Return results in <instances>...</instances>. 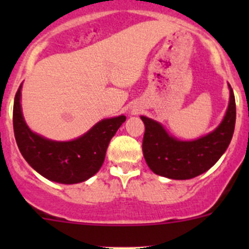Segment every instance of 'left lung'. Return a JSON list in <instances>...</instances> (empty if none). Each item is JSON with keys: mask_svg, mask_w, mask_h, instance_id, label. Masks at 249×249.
<instances>
[{"mask_svg": "<svg viewBox=\"0 0 249 249\" xmlns=\"http://www.w3.org/2000/svg\"><path fill=\"white\" fill-rule=\"evenodd\" d=\"M224 119L206 136L194 141H179L170 136L160 123L141 117L144 123L142 150L149 169L171 179H190L210 170L224 154L232 139L236 104L231 87Z\"/></svg>", "mask_w": 249, "mask_h": 249, "instance_id": "8db88e82", "label": "left lung"}]
</instances>
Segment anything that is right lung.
<instances>
[{
    "label": "right lung",
    "mask_w": 249,
    "mask_h": 249,
    "mask_svg": "<svg viewBox=\"0 0 249 249\" xmlns=\"http://www.w3.org/2000/svg\"><path fill=\"white\" fill-rule=\"evenodd\" d=\"M20 97L21 85L13 107L14 136L20 153L39 175L62 184L84 182L101 169L110 139L126 119L125 115L104 119L76 140L57 142L29 129L22 117Z\"/></svg>",
    "instance_id": "obj_1"
}]
</instances>
